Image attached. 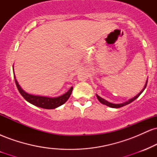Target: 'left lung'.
<instances>
[{
	"label": "left lung",
	"instance_id": "1",
	"mask_svg": "<svg viewBox=\"0 0 157 157\" xmlns=\"http://www.w3.org/2000/svg\"><path fill=\"white\" fill-rule=\"evenodd\" d=\"M147 83V80H146V82H145V86H144V88H143V89H142V91H140V92L137 95H136V96H135L134 97H133V98L130 99V100H128V101H126V102H122V103H120V104L111 103V102H109V101H107V100H105V99L102 98V97L99 96V95L96 94V96H97V99H98L99 101L101 102L102 104H103V105H105L109 106V107H111V108H114V109H117V108L122 107V106H125V105H128V104L131 103V102H132L133 101H134V100H136V98H138L139 96H140V95L141 94H142V92H143V91H144V90H145V88H146Z\"/></svg>",
	"mask_w": 157,
	"mask_h": 157
}]
</instances>
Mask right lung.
<instances>
[{"mask_svg":"<svg viewBox=\"0 0 157 157\" xmlns=\"http://www.w3.org/2000/svg\"><path fill=\"white\" fill-rule=\"evenodd\" d=\"M13 73L14 77H15V83L17 86V89H18L19 92L23 97V98L26 100L27 102H30L32 105L37 106V107L42 108L45 109H54L56 108L59 107V106L62 105L65 102L68 100L69 98L70 95L72 92L73 87L70 88L66 93L64 94L60 95L59 97H45V96H38V95H33L31 94H29L26 92L24 90H23L22 88L21 87L18 82H17V79H16L15 71H14V66H13Z\"/></svg>","mask_w":157,"mask_h":157,"instance_id":"1","label":"right lung"}]
</instances>
